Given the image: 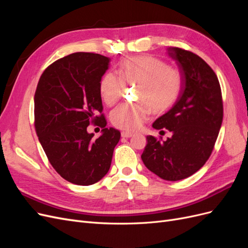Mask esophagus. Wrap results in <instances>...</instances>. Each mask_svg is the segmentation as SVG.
Masks as SVG:
<instances>
[{"mask_svg":"<svg viewBox=\"0 0 248 248\" xmlns=\"http://www.w3.org/2000/svg\"><path fill=\"white\" fill-rule=\"evenodd\" d=\"M122 138H131L133 136V132H130V131H122L121 133Z\"/></svg>","mask_w":248,"mask_h":248,"instance_id":"obj_1","label":"esophagus"}]
</instances>
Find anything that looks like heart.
Here are the masks:
<instances>
[{
  "mask_svg": "<svg viewBox=\"0 0 248 248\" xmlns=\"http://www.w3.org/2000/svg\"><path fill=\"white\" fill-rule=\"evenodd\" d=\"M117 77L107 72L99 82L104 103L112 107L121 99L125 86L137 85L139 102L121 104L110 112L111 124L119 129L137 130L149 115L168 109L178 99L182 89L181 73L161 60L151 56L127 58L120 63Z\"/></svg>",
  "mask_w": 248,
  "mask_h": 248,
  "instance_id": "b5f03b06",
  "label": "heart"
}]
</instances>
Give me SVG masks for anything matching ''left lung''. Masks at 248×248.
I'll use <instances>...</instances> for the list:
<instances>
[{
  "mask_svg": "<svg viewBox=\"0 0 248 248\" xmlns=\"http://www.w3.org/2000/svg\"><path fill=\"white\" fill-rule=\"evenodd\" d=\"M182 77V91L153 128L168 129L171 138L148 136L141 160L148 170L168 181H178L198 171L211 155L223 119L218 78L204 60L189 50L169 47Z\"/></svg>",
  "mask_w": 248,
  "mask_h": 248,
  "instance_id": "8db88e82",
  "label": "left lung"
}]
</instances>
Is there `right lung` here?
Here are the masks:
<instances>
[{"mask_svg":"<svg viewBox=\"0 0 248 248\" xmlns=\"http://www.w3.org/2000/svg\"><path fill=\"white\" fill-rule=\"evenodd\" d=\"M109 58L74 52L57 60L41 74L34 96V125L48 161L77 185H92L107 175L121 133L107 128L99 82ZM94 124L103 136L86 128Z\"/></svg>","mask_w":248,"mask_h":248,"instance_id":"obj_1","label":"right lung"}]
</instances>
